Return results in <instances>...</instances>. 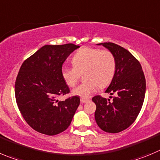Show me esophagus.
Here are the masks:
<instances>
[{
    "label": "esophagus",
    "instance_id": "1",
    "mask_svg": "<svg viewBox=\"0 0 160 160\" xmlns=\"http://www.w3.org/2000/svg\"><path fill=\"white\" fill-rule=\"evenodd\" d=\"M88 101H89L88 98H80V102H81L82 103H85V102H88Z\"/></svg>",
    "mask_w": 160,
    "mask_h": 160
}]
</instances>
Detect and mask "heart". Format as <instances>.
I'll list each match as a JSON object with an SVG mask.
<instances>
[{
	"label": "heart",
	"instance_id": "heart-1",
	"mask_svg": "<svg viewBox=\"0 0 160 160\" xmlns=\"http://www.w3.org/2000/svg\"><path fill=\"white\" fill-rule=\"evenodd\" d=\"M73 67H63L62 77L68 87H74L83 72L84 81L72 90V95L88 98L95 91L107 87L114 79L116 72V60L109 50L84 47L72 58Z\"/></svg>",
	"mask_w": 160,
	"mask_h": 160
}]
</instances>
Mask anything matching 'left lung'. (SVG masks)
<instances>
[{"mask_svg":"<svg viewBox=\"0 0 160 160\" xmlns=\"http://www.w3.org/2000/svg\"><path fill=\"white\" fill-rule=\"evenodd\" d=\"M110 50L116 60L114 79L106 90L112 100L100 95L92 98L96 105L97 125L107 132L117 133L134 122L141 111L146 91V81L140 62L130 52L113 42L98 43Z\"/></svg>","mask_w":160,"mask_h":160,"instance_id":"obj_1","label":"left lung"}]
</instances>
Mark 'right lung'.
Wrapping results in <instances>:
<instances>
[{
  "label": "right lung",
  "instance_id": "add662e5",
  "mask_svg": "<svg viewBox=\"0 0 160 160\" xmlns=\"http://www.w3.org/2000/svg\"><path fill=\"white\" fill-rule=\"evenodd\" d=\"M79 47L72 43L46 45L19 68L15 83L16 103L27 123L40 133L53 136L65 131L80 105L79 96L58 99L69 93L62 77V65Z\"/></svg>",
  "mask_w": 160,
  "mask_h": 160
}]
</instances>
